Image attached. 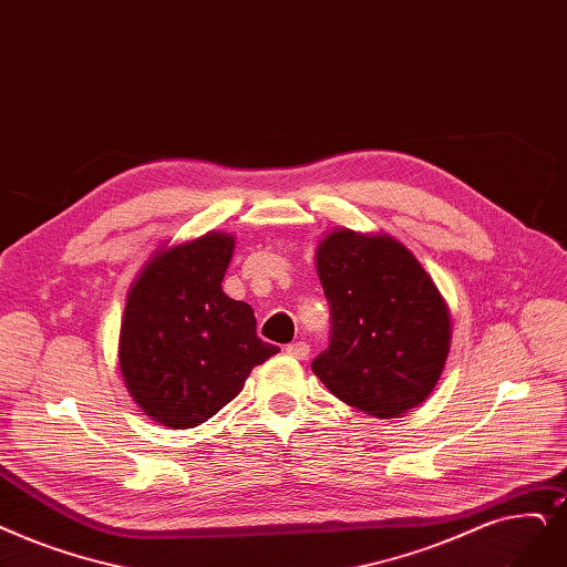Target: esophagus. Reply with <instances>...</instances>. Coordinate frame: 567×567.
Segmentation results:
<instances>
[{"label": "esophagus", "instance_id": "esophagus-1", "mask_svg": "<svg viewBox=\"0 0 567 567\" xmlns=\"http://www.w3.org/2000/svg\"><path fill=\"white\" fill-rule=\"evenodd\" d=\"M285 352L291 359H306L310 354V344H306V342H291V344H287Z\"/></svg>", "mask_w": 567, "mask_h": 567}]
</instances>
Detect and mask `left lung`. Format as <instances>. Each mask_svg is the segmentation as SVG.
Masks as SVG:
<instances>
[{
	"label": "left lung",
	"instance_id": "obj_1",
	"mask_svg": "<svg viewBox=\"0 0 567 567\" xmlns=\"http://www.w3.org/2000/svg\"><path fill=\"white\" fill-rule=\"evenodd\" d=\"M331 342L312 373L378 420L424 403L445 368L452 319L435 282L396 238L336 229L315 252Z\"/></svg>",
	"mask_w": 567,
	"mask_h": 567
}]
</instances>
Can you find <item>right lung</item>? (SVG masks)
<instances>
[{
  "label": "right lung",
  "mask_w": 567,
  "mask_h": 567,
  "mask_svg": "<svg viewBox=\"0 0 567 567\" xmlns=\"http://www.w3.org/2000/svg\"><path fill=\"white\" fill-rule=\"evenodd\" d=\"M234 236L208 231L147 261L127 291L120 373L136 405L168 429H194L238 396L255 365L280 352L223 278Z\"/></svg>",
  "instance_id": "right-lung-1"
}]
</instances>
